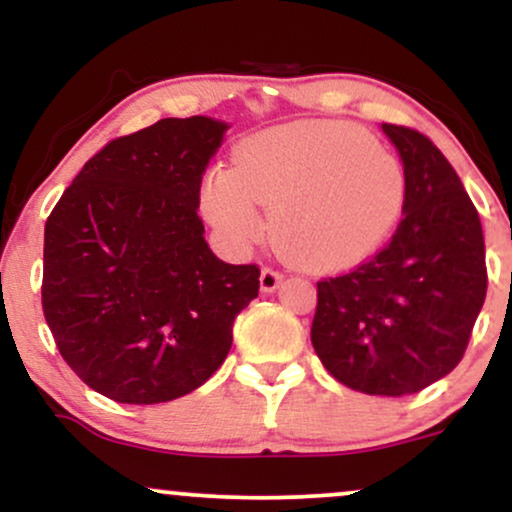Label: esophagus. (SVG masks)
Here are the masks:
<instances>
[{"instance_id": "obj_1", "label": "esophagus", "mask_w": 512, "mask_h": 512, "mask_svg": "<svg viewBox=\"0 0 512 512\" xmlns=\"http://www.w3.org/2000/svg\"><path fill=\"white\" fill-rule=\"evenodd\" d=\"M279 284H281V274L274 272V269L264 267L262 272H260V289H262V293H274L276 289H279Z\"/></svg>"}]
</instances>
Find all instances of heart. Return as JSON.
Wrapping results in <instances>:
<instances>
[{"label":"heart","mask_w":512,"mask_h":512,"mask_svg":"<svg viewBox=\"0 0 512 512\" xmlns=\"http://www.w3.org/2000/svg\"><path fill=\"white\" fill-rule=\"evenodd\" d=\"M407 202V170L344 122H291L252 134L236 166L204 175L199 204L226 248L248 250L272 209L281 250L310 269H344L387 238Z\"/></svg>","instance_id":"1"}]
</instances>
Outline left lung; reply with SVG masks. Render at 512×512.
<instances>
[{"label": "left lung", "mask_w": 512, "mask_h": 512, "mask_svg": "<svg viewBox=\"0 0 512 512\" xmlns=\"http://www.w3.org/2000/svg\"><path fill=\"white\" fill-rule=\"evenodd\" d=\"M407 170L395 236L354 272L317 281L315 354L339 383L402 397L445 378L486 298L481 221L448 158L409 127L380 125Z\"/></svg>", "instance_id": "1"}]
</instances>
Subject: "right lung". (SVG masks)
Returning <instances> with one entry per match:
<instances>
[{
  "instance_id": "obj_1",
  "label": "right lung",
  "mask_w": 512,
  "mask_h": 512,
  "mask_svg": "<svg viewBox=\"0 0 512 512\" xmlns=\"http://www.w3.org/2000/svg\"><path fill=\"white\" fill-rule=\"evenodd\" d=\"M226 129L214 117H166L113 139L45 223L52 337L91 390L120 404L170 402L207 383L260 291V269L219 260L197 214Z\"/></svg>"
}]
</instances>
